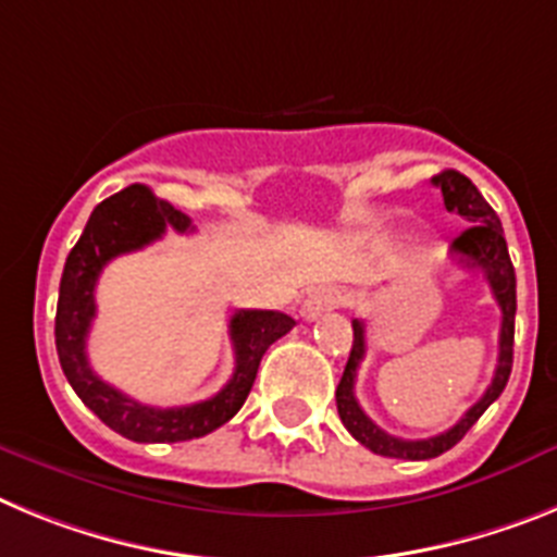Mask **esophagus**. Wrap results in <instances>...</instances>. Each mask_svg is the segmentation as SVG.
I'll return each instance as SVG.
<instances>
[{"label":"esophagus","mask_w":557,"mask_h":557,"mask_svg":"<svg viewBox=\"0 0 557 557\" xmlns=\"http://www.w3.org/2000/svg\"><path fill=\"white\" fill-rule=\"evenodd\" d=\"M347 299H350V294H347L345 288H338V285L317 288V292L308 294V299L302 302V317H306L308 322H313V319H319L325 311L347 306Z\"/></svg>","instance_id":"esophagus-1"}]
</instances>
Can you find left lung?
I'll return each mask as SVG.
<instances>
[{
  "instance_id": "8db88e82",
  "label": "left lung",
  "mask_w": 557,
  "mask_h": 557,
  "mask_svg": "<svg viewBox=\"0 0 557 557\" xmlns=\"http://www.w3.org/2000/svg\"><path fill=\"white\" fill-rule=\"evenodd\" d=\"M434 187H440L443 193V205L448 212H457L468 221V230L459 232V238L454 240V255L459 258V263L466 269H476V272L485 274V280L491 283V292L496 297L502 308V331H499V361H496V372H493L491 386L485 389L476 404L468 409L457 423L443 434H434V437L425 440H404L386 434L384 429L372 423L364 414V409L356 400V375H359V364L367 352V333L364 322H352V347L350 359H347L345 372H342V381L336 386V409L338 418L345 423L347 432L359 440L361 446L370 448L372 454H381V457H395V459H432L440 457L443 451L454 448L459 440L466 437L468 429H471L476 420L482 418L487 406L499 398L502 389L507 386L512 370V331H516V272H512L510 255H507V240L505 232H502V221L496 219L493 207L487 205L482 193L473 187V182L468 176H462L459 171H443L432 178Z\"/></svg>"
}]
</instances>
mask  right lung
I'll use <instances>...</instances> for the list:
<instances>
[{
  "label": "right lung",
  "instance_id": "right-lung-1",
  "mask_svg": "<svg viewBox=\"0 0 557 557\" xmlns=\"http://www.w3.org/2000/svg\"><path fill=\"white\" fill-rule=\"evenodd\" d=\"M173 226L176 232L190 230V219L168 201L153 196L145 185H132L100 201L86 221L84 235L72 246L66 258L61 288H58L55 311V347L58 361L77 398L89 406L109 429L134 443H182V440L205 437L219 425L232 420L244 406L260 359L280 336L292 331L294 322L280 311H238L230 319V338L235 347V372L219 395L190 406L139 404L111 384H106L89 367L86 336L95 306V285L109 260L128 255L153 244Z\"/></svg>",
  "mask_w": 557,
  "mask_h": 557
}]
</instances>
